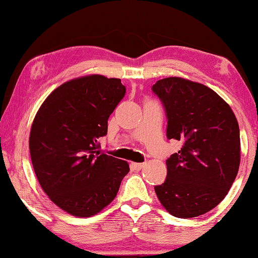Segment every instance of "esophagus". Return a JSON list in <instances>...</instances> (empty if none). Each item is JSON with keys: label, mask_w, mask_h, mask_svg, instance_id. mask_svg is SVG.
I'll list each match as a JSON object with an SVG mask.
<instances>
[{"label": "esophagus", "mask_w": 258, "mask_h": 258, "mask_svg": "<svg viewBox=\"0 0 258 258\" xmlns=\"http://www.w3.org/2000/svg\"><path fill=\"white\" fill-rule=\"evenodd\" d=\"M143 167H144V163H136V162H133V163L130 164V168H132L133 170H136V171L141 170Z\"/></svg>", "instance_id": "34e87169"}]
</instances>
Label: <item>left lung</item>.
<instances>
[{
    "mask_svg": "<svg viewBox=\"0 0 258 258\" xmlns=\"http://www.w3.org/2000/svg\"><path fill=\"white\" fill-rule=\"evenodd\" d=\"M153 91L167 112L168 139L183 143L167 160V178L155 186L157 199L172 216H201L224 200L237 175L238 122L230 105L199 82L167 77Z\"/></svg>",
    "mask_w": 258,
    "mask_h": 258,
    "instance_id": "left-lung-1",
    "label": "left lung"
}]
</instances>
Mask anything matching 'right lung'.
Segmentation results:
<instances>
[{
  "label": "right lung",
  "instance_id": "right-lung-1",
  "mask_svg": "<svg viewBox=\"0 0 258 258\" xmlns=\"http://www.w3.org/2000/svg\"><path fill=\"white\" fill-rule=\"evenodd\" d=\"M119 79L88 75L61 84L35 115L29 150L49 199L75 217H90L117 195L128 162L98 150L108 118L124 97Z\"/></svg>",
  "mask_w": 258,
  "mask_h": 258
}]
</instances>
